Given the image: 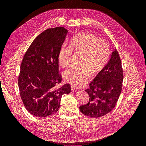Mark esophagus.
Listing matches in <instances>:
<instances>
[{
	"mask_svg": "<svg viewBox=\"0 0 146 146\" xmlns=\"http://www.w3.org/2000/svg\"><path fill=\"white\" fill-rule=\"evenodd\" d=\"M78 90H79L78 88H76V87H75V86H71V90H72L73 92H76V91H77Z\"/></svg>",
	"mask_w": 146,
	"mask_h": 146,
	"instance_id": "esophagus-1",
	"label": "esophagus"
}]
</instances>
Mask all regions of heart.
Segmentation results:
<instances>
[{
  "label": "heart",
  "mask_w": 146,
  "mask_h": 146,
  "mask_svg": "<svg viewBox=\"0 0 146 146\" xmlns=\"http://www.w3.org/2000/svg\"><path fill=\"white\" fill-rule=\"evenodd\" d=\"M72 52L81 54L80 66H72L63 73L65 80L75 86L86 83L91 72L97 74L107 65L111 54L108 43L105 40H99L90 33H82L73 36L69 44L61 46L58 55L59 64L66 67L72 61Z\"/></svg>",
  "instance_id": "obj_1"
}]
</instances>
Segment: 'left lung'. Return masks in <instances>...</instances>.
Listing matches in <instances>:
<instances>
[{"label":"left lung","instance_id":"left-lung-1","mask_svg":"<svg viewBox=\"0 0 146 146\" xmlns=\"http://www.w3.org/2000/svg\"><path fill=\"white\" fill-rule=\"evenodd\" d=\"M123 79L121 60L114 49L105 67L90 83V88L85 90L90 99L86 104L80 107L81 113L98 118L112 111L121 93Z\"/></svg>","mask_w":146,"mask_h":146}]
</instances>
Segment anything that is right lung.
Here are the masks:
<instances>
[{
  "label": "right lung",
  "mask_w": 146,
  "mask_h": 146,
  "mask_svg": "<svg viewBox=\"0 0 146 146\" xmlns=\"http://www.w3.org/2000/svg\"><path fill=\"white\" fill-rule=\"evenodd\" d=\"M68 30L58 27L44 31L34 39L23 57L18 77L20 96L27 111L38 117L58 111L63 94L70 93L69 84L60 88L58 55Z\"/></svg>",
  "instance_id": "obj_1"
}]
</instances>
